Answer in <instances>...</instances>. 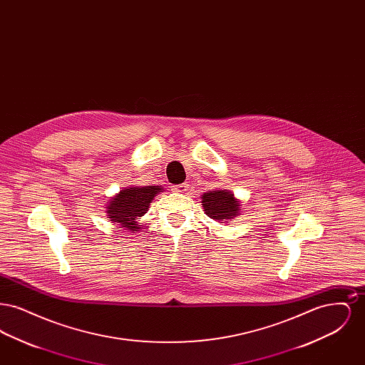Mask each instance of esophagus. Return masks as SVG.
<instances>
[{
	"mask_svg": "<svg viewBox=\"0 0 365 365\" xmlns=\"http://www.w3.org/2000/svg\"><path fill=\"white\" fill-rule=\"evenodd\" d=\"M187 187H189V185H187V183H180V185H176V186H174L173 189H174L176 192H186V191L189 190Z\"/></svg>",
	"mask_w": 365,
	"mask_h": 365,
	"instance_id": "1",
	"label": "esophagus"
}]
</instances>
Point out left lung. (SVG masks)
Segmentation results:
<instances>
[{
	"instance_id": "obj_1",
	"label": "left lung",
	"mask_w": 365,
	"mask_h": 365,
	"mask_svg": "<svg viewBox=\"0 0 365 365\" xmlns=\"http://www.w3.org/2000/svg\"><path fill=\"white\" fill-rule=\"evenodd\" d=\"M202 207L210 219L216 222H226L240 212V204L230 191L216 190L202 195Z\"/></svg>"
}]
</instances>
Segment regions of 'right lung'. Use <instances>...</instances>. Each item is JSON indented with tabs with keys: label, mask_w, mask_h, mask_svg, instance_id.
Wrapping results in <instances>:
<instances>
[{
	"label": "right lung",
	"mask_w": 365,
	"mask_h": 365,
	"mask_svg": "<svg viewBox=\"0 0 365 365\" xmlns=\"http://www.w3.org/2000/svg\"><path fill=\"white\" fill-rule=\"evenodd\" d=\"M161 190V186H145L120 191L108 205V217L113 223L137 231L139 228L137 219L148 212L149 204Z\"/></svg>",
	"instance_id": "1"
}]
</instances>
